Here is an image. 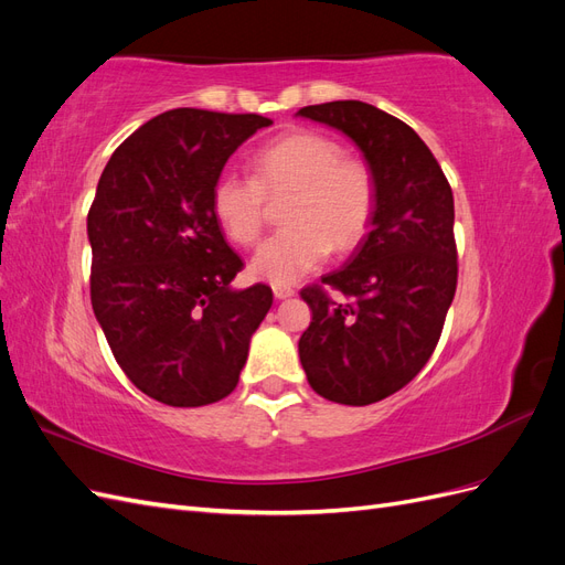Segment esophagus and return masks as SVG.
<instances>
[{"instance_id":"34e87169","label":"esophagus","mask_w":565,"mask_h":565,"mask_svg":"<svg viewBox=\"0 0 565 565\" xmlns=\"http://www.w3.org/2000/svg\"><path fill=\"white\" fill-rule=\"evenodd\" d=\"M297 292L292 287H285V285H273V297L276 299H289V297H295Z\"/></svg>"}]
</instances>
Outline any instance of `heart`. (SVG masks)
<instances>
[{
    "label": "heart",
    "mask_w": 565,
    "mask_h": 565,
    "mask_svg": "<svg viewBox=\"0 0 565 565\" xmlns=\"http://www.w3.org/2000/svg\"><path fill=\"white\" fill-rule=\"evenodd\" d=\"M252 177L226 169L212 185V212L237 245L262 233L266 198L289 195L285 224L252 256V276L292 285L316 270L330 252H349L363 241L377 202L372 169L318 131H295L252 156Z\"/></svg>",
    "instance_id": "obj_1"
}]
</instances>
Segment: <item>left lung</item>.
<instances>
[{
  "instance_id": "1",
  "label": "left lung",
  "mask_w": 565,
  "mask_h": 565,
  "mask_svg": "<svg viewBox=\"0 0 565 565\" xmlns=\"http://www.w3.org/2000/svg\"><path fill=\"white\" fill-rule=\"evenodd\" d=\"M361 148L377 183L370 231L322 282L353 301L303 287L311 324L299 358L318 396L370 405L403 388L429 361L457 289L455 200L434 152L398 117L363 100L306 106Z\"/></svg>"
}]
</instances>
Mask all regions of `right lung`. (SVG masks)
Returning a JSON list of instances; mask_svg holds the SVG:
<instances>
[{
    "label": "right lung",
    "instance_id": "1",
    "mask_svg": "<svg viewBox=\"0 0 565 565\" xmlns=\"http://www.w3.org/2000/svg\"><path fill=\"white\" fill-rule=\"evenodd\" d=\"M262 115L167 110L108 160L87 216L92 306L129 382L172 407L237 386L273 292L233 289L243 270L212 212V185Z\"/></svg>",
    "mask_w": 565,
    "mask_h": 565
}]
</instances>
